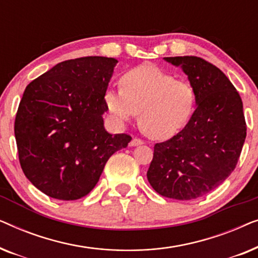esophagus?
I'll use <instances>...</instances> for the list:
<instances>
[{"mask_svg": "<svg viewBox=\"0 0 258 258\" xmlns=\"http://www.w3.org/2000/svg\"><path fill=\"white\" fill-rule=\"evenodd\" d=\"M141 144H143V141L140 140V139H133L132 142L129 143L130 147H139Z\"/></svg>", "mask_w": 258, "mask_h": 258, "instance_id": "1", "label": "esophagus"}]
</instances>
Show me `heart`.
<instances>
[{
  "label": "heart",
  "instance_id": "obj_1",
  "mask_svg": "<svg viewBox=\"0 0 258 258\" xmlns=\"http://www.w3.org/2000/svg\"><path fill=\"white\" fill-rule=\"evenodd\" d=\"M121 90L108 89L104 102L116 121L128 122L139 112L147 136L167 140L188 124L195 111L194 88L153 64L136 67L119 80Z\"/></svg>",
  "mask_w": 258,
  "mask_h": 258
}]
</instances>
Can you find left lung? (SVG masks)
<instances>
[{
    "label": "left lung",
    "instance_id": "left-lung-1",
    "mask_svg": "<svg viewBox=\"0 0 258 258\" xmlns=\"http://www.w3.org/2000/svg\"><path fill=\"white\" fill-rule=\"evenodd\" d=\"M164 61L188 76L197 107L177 135L155 144L147 177L162 196L195 200L217 188L236 168L246 136L243 103L228 77L203 58Z\"/></svg>",
    "mask_w": 258,
    "mask_h": 258
}]
</instances>
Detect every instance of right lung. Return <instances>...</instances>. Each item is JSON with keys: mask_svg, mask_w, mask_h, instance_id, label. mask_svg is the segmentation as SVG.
Listing matches in <instances>:
<instances>
[{"mask_svg": "<svg viewBox=\"0 0 258 258\" xmlns=\"http://www.w3.org/2000/svg\"><path fill=\"white\" fill-rule=\"evenodd\" d=\"M117 62L103 56L68 59L24 90L15 119L20 163L45 195L62 201L86 196L109 157L132 141L104 128V93Z\"/></svg>", "mask_w": 258, "mask_h": 258, "instance_id": "right-lung-1", "label": "right lung"}]
</instances>
